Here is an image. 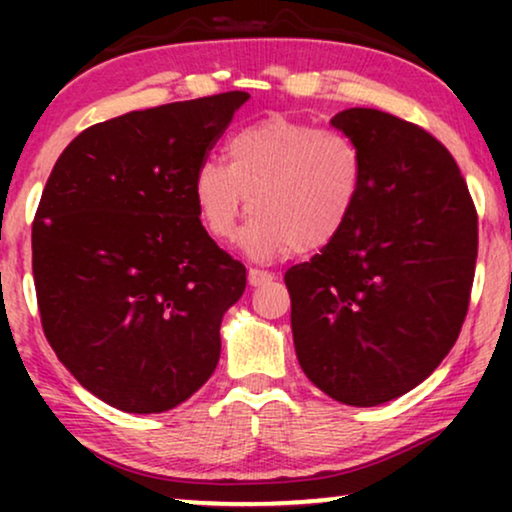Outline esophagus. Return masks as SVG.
<instances>
[{
	"mask_svg": "<svg viewBox=\"0 0 512 512\" xmlns=\"http://www.w3.org/2000/svg\"><path fill=\"white\" fill-rule=\"evenodd\" d=\"M247 279H249V286H261V284L272 282V279H275V275H272V272H268V270L249 268Z\"/></svg>",
	"mask_w": 512,
	"mask_h": 512,
	"instance_id": "esophagus-1",
	"label": "esophagus"
}]
</instances>
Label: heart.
I'll return each instance as SVG.
<instances>
[{"mask_svg": "<svg viewBox=\"0 0 512 512\" xmlns=\"http://www.w3.org/2000/svg\"><path fill=\"white\" fill-rule=\"evenodd\" d=\"M226 156L228 165L205 160L195 172V209L209 237L226 242L247 205L240 247L258 261L328 247L361 195L363 153L340 130L272 116L237 130Z\"/></svg>", "mask_w": 512, "mask_h": 512, "instance_id": "heart-1", "label": "heart"}]
</instances>
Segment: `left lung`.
Masks as SVG:
<instances>
[{
	"label": "left lung",
	"instance_id": "left-lung-1",
	"mask_svg": "<svg viewBox=\"0 0 512 512\" xmlns=\"http://www.w3.org/2000/svg\"><path fill=\"white\" fill-rule=\"evenodd\" d=\"M363 153L342 233L284 275L303 373L333 401L373 408L440 366L464 324L478 214L450 151L377 109L331 118Z\"/></svg>",
	"mask_w": 512,
	"mask_h": 512
}]
</instances>
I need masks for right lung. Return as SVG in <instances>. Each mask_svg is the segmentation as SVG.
I'll use <instances>...</instances> for the list:
<instances>
[{
    "instance_id": "1",
    "label": "right lung",
    "mask_w": 512,
    "mask_h": 512,
    "mask_svg": "<svg viewBox=\"0 0 512 512\" xmlns=\"http://www.w3.org/2000/svg\"><path fill=\"white\" fill-rule=\"evenodd\" d=\"M247 100L233 90L97 123L46 181L32 226L41 326L111 408H177L219 363L247 270L207 235L193 179Z\"/></svg>"
}]
</instances>
